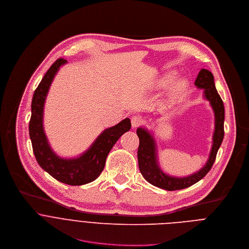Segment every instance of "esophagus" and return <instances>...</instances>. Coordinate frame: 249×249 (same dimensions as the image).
Returning a JSON list of instances; mask_svg holds the SVG:
<instances>
[{"label": "esophagus", "mask_w": 249, "mask_h": 249, "mask_svg": "<svg viewBox=\"0 0 249 249\" xmlns=\"http://www.w3.org/2000/svg\"><path fill=\"white\" fill-rule=\"evenodd\" d=\"M142 123H143V120L140 116H133L131 118V125L133 128H136L137 126L142 124Z\"/></svg>", "instance_id": "34e87169"}]
</instances>
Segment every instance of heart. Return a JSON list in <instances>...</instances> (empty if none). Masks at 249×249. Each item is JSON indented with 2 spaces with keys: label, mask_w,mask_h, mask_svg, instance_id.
Segmentation results:
<instances>
[{
  "label": "heart",
  "mask_w": 249,
  "mask_h": 249,
  "mask_svg": "<svg viewBox=\"0 0 249 249\" xmlns=\"http://www.w3.org/2000/svg\"><path fill=\"white\" fill-rule=\"evenodd\" d=\"M170 79H171V77H168L165 80L161 81V86H165L166 84H168L170 82ZM186 86H187V81L183 78H178V79H177L176 81L173 82L170 93H171V95L176 96V95L181 93L182 91H184Z\"/></svg>",
  "instance_id": "obj_1"
}]
</instances>
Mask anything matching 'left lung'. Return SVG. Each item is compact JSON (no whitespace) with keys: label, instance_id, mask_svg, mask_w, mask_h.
I'll return each mask as SVG.
<instances>
[{"label":"left lung","instance_id":"obj_1","mask_svg":"<svg viewBox=\"0 0 249 249\" xmlns=\"http://www.w3.org/2000/svg\"><path fill=\"white\" fill-rule=\"evenodd\" d=\"M194 85L198 89H203V98L209 101L215 116V129L209 158L206 164L194 174L187 177H173L166 174L160 167L158 160L157 142L152 132L145 127H138L136 133L139 137L137 151L138 166L141 175L149 182L165 190H178L186 188L202 179L211 170L219 148L224 139V103L215 86L214 76L208 70L202 69L197 75Z\"/></svg>","mask_w":249,"mask_h":249}]
</instances>
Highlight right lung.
<instances>
[{
	"label": "right lung",
	"instance_id": "add662e5",
	"mask_svg": "<svg viewBox=\"0 0 249 249\" xmlns=\"http://www.w3.org/2000/svg\"><path fill=\"white\" fill-rule=\"evenodd\" d=\"M68 62L58 59L48 70L34 91L31 103L29 136L39 166L57 180L70 185H82L95 180L104 170L107 156L118 139L131 127L128 118L104 129L91 146L74 158H62L50 145L43 126L46 97L60 68Z\"/></svg>",
	"mask_w": 249,
	"mask_h": 249
}]
</instances>
